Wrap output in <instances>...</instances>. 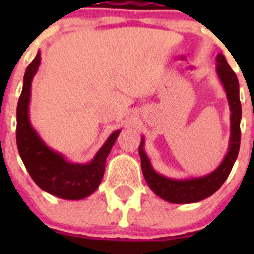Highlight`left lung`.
I'll return each instance as SVG.
<instances>
[{
	"label": "left lung",
	"mask_w": 254,
	"mask_h": 254,
	"mask_svg": "<svg viewBox=\"0 0 254 254\" xmlns=\"http://www.w3.org/2000/svg\"><path fill=\"white\" fill-rule=\"evenodd\" d=\"M216 73L220 82L223 84L226 93L229 107H230V140L225 158L219 167L203 177H192L186 179L169 178L159 174L152 168L149 156L145 152L142 137L138 147L141 158V168L147 185L155 194L170 203H194L199 202L212 194L223 186L229 177L232 168L237 160L239 146H241V118L242 105L239 100V82L237 75L226 62L224 55L216 56Z\"/></svg>",
	"instance_id": "1"
}]
</instances>
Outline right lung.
I'll use <instances>...</instances> for the list:
<instances>
[{
    "mask_svg": "<svg viewBox=\"0 0 254 254\" xmlns=\"http://www.w3.org/2000/svg\"><path fill=\"white\" fill-rule=\"evenodd\" d=\"M39 64L40 52H38L25 71L17 103L16 143L20 158L33 181L49 194L64 199L86 198L99 187L104 176L105 161L121 131H114L86 164L68 161L64 155L47 146L29 118L31 82Z\"/></svg>",
    "mask_w": 254,
    "mask_h": 254,
    "instance_id": "obj_1",
    "label": "right lung"
}]
</instances>
